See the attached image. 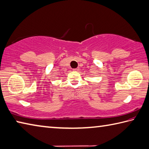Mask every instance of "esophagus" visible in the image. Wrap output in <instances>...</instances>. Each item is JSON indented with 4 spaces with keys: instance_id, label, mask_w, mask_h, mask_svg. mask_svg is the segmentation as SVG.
Here are the masks:
<instances>
[{
    "instance_id": "1",
    "label": "esophagus",
    "mask_w": 149,
    "mask_h": 149,
    "mask_svg": "<svg viewBox=\"0 0 149 149\" xmlns=\"http://www.w3.org/2000/svg\"><path fill=\"white\" fill-rule=\"evenodd\" d=\"M73 71H79V68H78H78L74 69H73Z\"/></svg>"
}]
</instances>
